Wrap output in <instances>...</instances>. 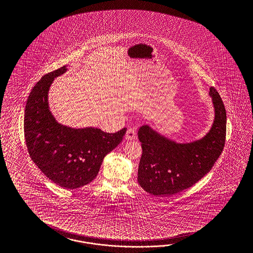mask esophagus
<instances>
[{"label":"esophagus","mask_w":253,"mask_h":253,"mask_svg":"<svg viewBox=\"0 0 253 253\" xmlns=\"http://www.w3.org/2000/svg\"><path fill=\"white\" fill-rule=\"evenodd\" d=\"M125 137L128 140H134L136 138V131L134 128H129L127 131H126V134H125Z\"/></svg>","instance_id":"obj_1"}]
</instances>
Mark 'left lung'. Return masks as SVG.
<instances>
[{
	"instance_id": "8db88e82",
	"label": "left lung",
	"mask_w": 253,
	"mask_h": 253,
	"mask_svg": "<svg viewBox=\"0 0 253 253\" xmlns=\"http://www.w3.org/2000/svg\"><path fill=\"white\" fill-rule=\"evenodd\" d=\"M215 109L213 125L205 137L189 144H177L149 126L138 130L143 153L138 183L155 196H171L199 182L211 169L222 152L226 136V111L214 87H211Z\"/></svg>"
}]
</instances>
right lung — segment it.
Instances as JSON below:
<instances>
[{"label":"right lung","instance_id":"obj_1","mask_svg":"<svg viewBox=\"0 0 253 253\" xmlns=\"http://www.w3.org/2000/svg\"><path fill=\"white\" fill-rule=\"evenodd\" d=\"M66 67L42 77L32 88L24 116V135L33 162L54 184L69 189L91 183L106 155L118 146L127 129L115 133L97 128L71 129L56 123L48 108L47 93L54 78Z\"/></svg>","mask_w":253,"mask_h":253}]
</instances>
